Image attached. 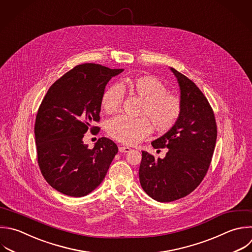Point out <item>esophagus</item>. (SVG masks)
Here are the masks:
<instances>
[{
	"label": "esophagus",
	"instance_id": "34e87169",
	"mask_svg": "<svg viewBox=\"0 0 252 252\" xmlns=\"http://www.w3.org/2000/svg\"><path fill=\"white\" fill-rule=\"evenodd\" d=\"M131 149L129 147H125V146H121L119 147V152L120 153H128Z\"/></svg>",
	"mask_w": 252,
	"mask_h": 252
}]
</instances>
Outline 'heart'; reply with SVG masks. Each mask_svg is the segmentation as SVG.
Listing matches in <instances>:
<instances>
[{"instance_id":"1","label":"heart","mask_w":252,"mask_h":252,"mask_svg":"<svg viewBox=\"0 0 252 252\" xmlns=\"http://www.w3.org/2000/svg\"><path fill=\"white\" fill-rule=\"evenodd\" d=\"M129 90L142 100L138 118L124 115L111 119L107 124V133L125 144H135L153 131V124L158 131H167L177 122L181 110V99L166 92L165 85L158 78L143 75L125 79L120 86L108 87L101 95L100 105L104 112H117L122 104L123 91Z\"/></svg>"}]
</instances>
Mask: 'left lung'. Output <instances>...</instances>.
Listing matches in <instances>:
<instances>
[{"instance_id": "8db88e82", "label": "left lung", "mask_w": 252, "mask_h": 252, "mask_svg": "<svg viewBox=\"0 0 252 252\" xmlns=\"http://www.w3.org/2000/svg\"><path fill=\"white\" fill-rule=\"evenodd\" d=\"M177 78L182 104L175 125L152 142L155 149L167 148L163 158L142 152L139 168L144 191L158 202H171L194 191L205 177L214 154L217 124L214 111L200 89L170 68Z\"/></svg>"}]
</instances>
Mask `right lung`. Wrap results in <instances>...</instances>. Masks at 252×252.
<instances>
[{
	"label": "right lung",
	"mask_w": 252,
	"mask_h": 252,
	"mask_svg": "<svg viewBox=\"0 0 252 252\" xmlns=\"http://www.w3.org/2000/svg\"><path fill=\"white\" fill-rule=\"evenodd\" d=\"M123 69L87 63L57 80L45 94L36 115L34 133L40 171L57 191L83 197L104 179L118 152L116 144L99 138L94 149L84 144V134L99 131L100 98L105 86Z\"/></svg>",
	"instance_id": "right-lung-1"
}]
</instances>
